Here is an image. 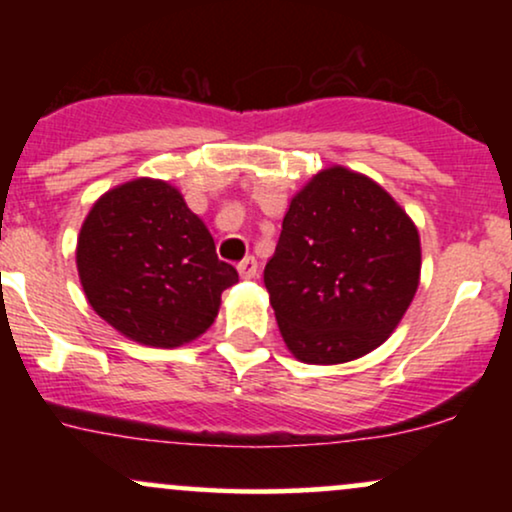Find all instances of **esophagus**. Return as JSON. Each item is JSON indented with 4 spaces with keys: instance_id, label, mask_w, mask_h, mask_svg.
<instances>
[{
    "instance_id": "1",
    "label": "esophagus",
    "mask_w": 512,
    "mask_h": 512,
    "mask_svg": "<svg viewBox=\"0 0 512 512\" xmlns=\"http://www.w3.org/2000/svg\"><path fill=\"white\" fill-rule=\"evenodd\" d=\"M238 272L243 279H255L257 276V260L255 257H245L243 262L238 264Z\"/></svg>"
}]
</instances>
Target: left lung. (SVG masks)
Listing matches in <instances>:
<instances>
[{
	"label": "left lung",
	"mask_w": 512,
	"mask_h": 512,
	"mask_svg": "<svg viewBox=\"0 0 512 512\" xmlns=\"http://www.w3.org/2000/svg\"><path fill=\"white\" fill-rule=\"evenodd\" d=\"M421 238L368 175L330 166L296 192L264 267L279 332L298 361L334 366L387 342L414 301Z\"/></svg>",
	"instance_id": "8db88e82"
}]
</instances>
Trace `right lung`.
I'll use <instances>...</instances> for the list:
<instances>
[{"label": "right lung", "instance_id": "obj_1", "mask_svg": "<svg viewBox=\"0 0 512 512\" xmlns=\"http://www.w3.org/2000/svg\"><path fill=\"white\" fill-rule=\"evenodd\" d=\"M76 269L86 301L110 327L158 349L202 337L221 293L238 281L178 187L156 178L96 199L76 240Z\"/></svg>", "mask_w": 512, "mask_h": 512}]
</instances>
